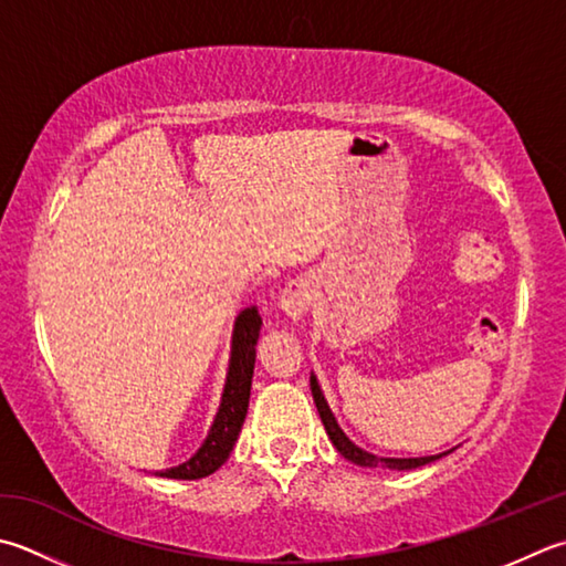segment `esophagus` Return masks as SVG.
Masks as SVG:
<instances>
[{"mask_svg": "<svg viewBox=\"0 0 566 566\" xmlns=\"http://www.w3.org/2000/svg\"><path fill=\"white\" fill-rule=\"evenodd\" d=\"M312 306V292H308L306 282L294 280L282 290V312L292 321H298Z\"/></svg>", "mask_w": 566, "mask_h": 566, "instance_id": "obj_1", "label": "esophagus"}]
</instances>
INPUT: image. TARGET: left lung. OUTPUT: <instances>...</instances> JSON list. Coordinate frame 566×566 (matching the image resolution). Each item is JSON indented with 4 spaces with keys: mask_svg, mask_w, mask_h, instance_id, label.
<instances>
[{
    "mask_svg": "<svg viewBox=\"0 0 566 566\" xmlns=\"http://www.w3.org/2000/svg\"><path fill=\"white\" fill-rule=\"evenodd\" d=\"M312 395H314V402H316V409H318V417L321 422H324V429L326 434L331 439V444L336 447V451L340 453L343 459H348L350 463H356V467H365V469H390V471H412V469H419V467H427V463L437 461L441 457H447V453H451L453 449L444 451V453H434V457H415V459H387V457H375V453L365 451L360 447L353 444V441L346 437V431H343L336 422L334 412H331V407L326 402L324 392H321V385L316 380V375L312 373Z\"/></svg>",
    "mask_w": 566,
    "mask_h": 566,
    "instance_id": "obj_1",
    "label": "left lung"
}]
</instances>
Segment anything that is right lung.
I'll return each instance as SVG.
<instances>
[{"label":"right lung","instance_id":"right-lung-1","mask_svg":"<svg viewBox=\"0 0 566 566\" xmlns=\"http://www.w3.org/2000/svg\"><path fill=\"white\" fill-rule=\"evenodd\" d=\"M260 328H262V318H260L258 306L242 308L235 318V326H232L226 387H223V395H220V407L216 412L213 424H210L208 437L191 459L179 463V467L174 469L157 471V475H161V479H176V481L206 479V475L216 473L230 459V451L235 447L242 422H245L248 417L254 356H258L254 346H258Z\"/></svg>","mask_w":566,"mask_h":566}]
</instances>
